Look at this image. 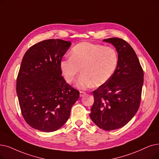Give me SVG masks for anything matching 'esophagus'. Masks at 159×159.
Segmentation results:
<instances>
[{
	"mask_svg": "<svg viewBox=\"0 0 159 159\" xmlns=\"http://www.w3.org/2000/svg\"><path fill=\"white\" fill-rule=\"evenodd\" d=\"M86 95V92H80V97H84Z\"/></svg>",
	"mask_w": 159,
	"mask_h": 159,
	"instance_id": "34e87169",
	"label": "esophagus"
}]
</instances>
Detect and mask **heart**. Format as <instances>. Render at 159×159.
<instances>
[{"mask_svg": "<svg viewBox=\"0 0 159 159\" xmlns=\"http://www.w3.org/2000/svg\"><path fill=\"white\" fill-rule=\"evenodd\" d=\"M119 61L118 52L113 47L82 42L71 51V57L60 61V69L66 80L71 83L79 72L77 86L86 89L99 86L107 82L114 75Z\"/></svg>", "mask_w": 159, "mask_h": 159, "instance_id": "1", "label": "heart"}]
</instances>
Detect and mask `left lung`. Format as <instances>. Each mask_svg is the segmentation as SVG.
Masks as SVG:
<instances>
[{"mask_svg":"<svg viewBox=\"0 0 159 159\" xmlns=\"http://www.w3.org/2000/svg\"><path fill=\"white\" fill-rule=\"evenodd\" d=\"M103 41L114 46L119 61L111 79L93 92L89 116L100 129L112 130L125 125L139 110L143 72L134 51L125 41L111 38Z\"/></svg>","mask_w":159,"mask_h":159,"instance_id":"8db88e82","label":"left lung"}]
</instances>
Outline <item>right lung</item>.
<instances>
[{
    "instance_id": "obj_1",
    "label": "right lung",
    "mask_w": 159,
    "mask_h": 159,
    "mask_svg": "<svg viewBox=\"0 0 159 159\" xmlns=\"http://www.w3.org/2000/svg\"><path fill=\"white\" fill-rule=\"evenodd\" d=\"M70 41L47 39L34 45L23 58L16 84L20 110L26 122L42 132L59 129L70 118L79 92L66 83L60 61Z\"/></svg>"
}]
</instances>
